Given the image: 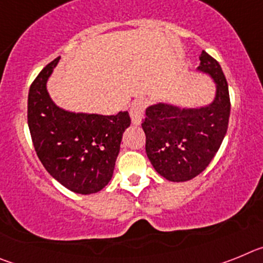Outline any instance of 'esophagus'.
Returning a JSON list of instances; mask_svg holds the SVG:
<instances>
[{
	"label": "esophagus",
	"mask_w": 263,
	"mask_h": 263,
	"mask_svg": "<svg viewBox=\"0 0 263 263\" xmlns=\"http://www.w3.org/2000/svg\"><path fill=\"white\" fill-rule=\"evenodd\" d=\"M146 108V101L143 99L136 100L132 106H130V117H132V121H133L134 125L141 124V120L143 117V111H145Z\"/></svg>",
	"instance_id": "34e87169"
}]
</instances>
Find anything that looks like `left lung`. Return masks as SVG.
Segmentation results:
<instances>
[{
	"label": "left lung",
	"mask_w": 263,
	"mask_h": 263,
	"mask_svg": "<svg viewBox=\"0 0 263 263\" xmlns=\"http://www.w3.org/2000/svg\"><path fill=\"white\" fill-rule=\"evenodd\" d=\"M199 59L197 71L210 75L216 84L212 103L199 108L158 103L146 109L142 122L147 158L170 182H187L203 173L228 130L231 100L224 72L205 51Z\"/></svg>",
	"instance_id": "left-lung-1"
}]
</instances>
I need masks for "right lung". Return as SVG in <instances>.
<instances>
[{
    "label": "right lung",
    "instance_id": "right-lung-1",
    "mask_svg": "<svg viewBox=\"0 0 263 263\" xmlns=\"http://www.w3.org/2000/svg\"><path fill=\"white\" fill-rule=\"evenodd\" d=\"M59 59L42 69L30 87V134L39 160L53 179L76 194H96L111 179L130 116L127 111L103 116L59 108L47 92V80Z\"/></svg>",
    "mask_w": 263,
    "mask_h": 263
}]
</instances>
